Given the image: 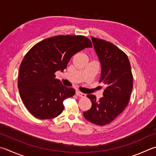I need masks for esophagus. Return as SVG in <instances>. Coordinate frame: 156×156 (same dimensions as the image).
Listing matches in <instances>:
<instances>
[{"label": "esophagus", "instance_id": "esophagus-1", "mask_svg": "<svg viewBox=\"0 0 156 156\" xmlns=\"http://www.w3.org/2000/svg\"><path fill=\"white\" fill-rule=\"evenodd\" d=\"M76 95H78V97H80V98H85L86 97V94H84V93L79 91V90H76Z\"/></svg>", "mask_w": 156, "mask_h": 156}]
</instances>
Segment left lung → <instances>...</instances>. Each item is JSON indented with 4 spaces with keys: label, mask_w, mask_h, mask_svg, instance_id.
Returning a JSON list of instances; mask_svg holds the SVG:
<instances>
[{
    "label": "left lung",
    "mask_w": 156,
    "mask_h": 156,
    "mask_svg": "<svg viewBox=\"0 0 156 156\" xmlns=\"http://www.w3.org/2000/svg\"><path fill=\"white\" fill-rule=\"evenodd\" d=\"M91 39L101 64L100 83L105 86V90L98 101L94 95H87L92 106L83 115L90 122L105 126L127 106L133 88V76L126 53L108 41L93 37Z\"/></svg>",
    "instance_id": "8db88e82"
}]
</instances>
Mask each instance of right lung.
Returning a JSON list of instances; mask_svg holds the SVG:
<instances>
[{
	"instance_id": "right-lung-1",
	"label": "right lung",
	"mask_w": 156,
	"mask_h": 156,
	"mask_svg": "<svg viewBox=\"0 0 156 156\" xmlns=\"http://www.w3.org/2000/svg\"><path fill=\"white\" fill-rule=\"evenodd\" d=\"M91 41L81 35H58L39 42L31 48L20 66L18 87L28 110L40 119L57 117L64 109L63 101L75 94L55 78V72L66 69L70 58Z\"/></svg>"
}]
</instances>
